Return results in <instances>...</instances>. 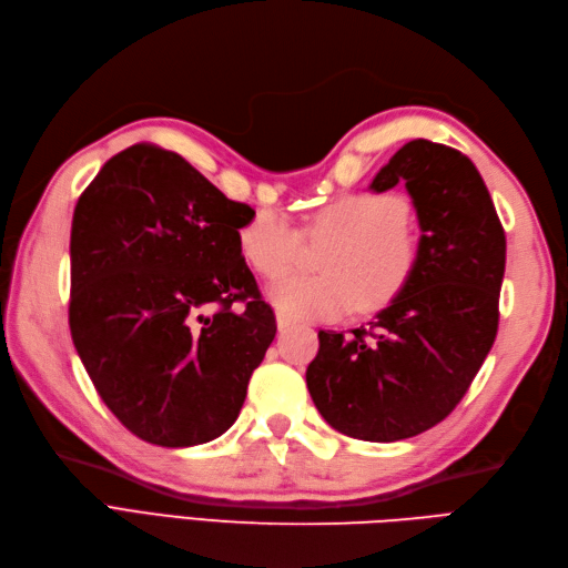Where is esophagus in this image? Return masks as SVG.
<instances>
[{"instance_id":"esophagus-1","label":"esophagus","mask_w":568,"mask_h":568,"mask_svg":"<svg viewBox=\"0 0 568 568\" xmlns=\"http://www.w3.org/2000/svg\"><path fill=\"white\" fill-rule=\"evenodd\" d=\"M291 324H294V320L286 317L284 313H277V329H280V332H286Z\"/></svg>"}]
</instances>
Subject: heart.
I'll use <instances>...</instances> for the list:
<instances>
[{
    "label": "heart",
    "instance_id": "heart-1",
    "mask_svg": "<svg viewBox=\"0 0 568 568\" xmlns=\"http://www.w3.org/2000/svg\"><path fill=\"white\" fill-rule=\"evenodd\" d=\"M407 203L390 194H348L313 215L311 236L333 242L320 255L322 274H286L267 288L272 305L294 320L329 322L357 305L379 311L415 274L419 242ZM301 248V234L277 211L255 213L239 230V251L263 277L282 274Z\"/></svg>",
    "mask_w": 568,
    "mask_h": 568
}]
</instances>
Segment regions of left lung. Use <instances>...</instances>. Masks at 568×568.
I'll list each match as a JSON object with an SVG mask.
<instances>
[{"label":"left lung","mask_w":568,"mask_h":568,"mask_svg":"<svg viewBox=\"0 0 568 568\" xmlns=\"http://www.w3.org/2000/svg\"><path fill=\"white\" fill-rule=\"evenodd\" d=\"M405 184L419 220L415 274L369 326L320 332L305 382L326 424L393 443L443 422L493 348L505 277V230L476 165L445 144L412 140L369 189Z\"/></svg>","instance_id":"1"}]
</instances>
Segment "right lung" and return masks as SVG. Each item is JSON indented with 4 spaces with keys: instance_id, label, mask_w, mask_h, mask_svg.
<instances>
[{
    "instance_id": "1",
    "label": "right lung",
    "mask_w": 568,
    "mask_h": 568,
    "mask_svg": "<svg viewBox=\"0 0 568 568\" xmlns=\"http://www.w3.org/2000/svg\"><path fill=\"white\" fill-rule=\"evenodd\" d=\"M253 215L153 144L115 153L78 199L68 324L101 400L136 438L189 448L242 412L277 334L239 251Z\"/></svg>"
}]
</instances>
